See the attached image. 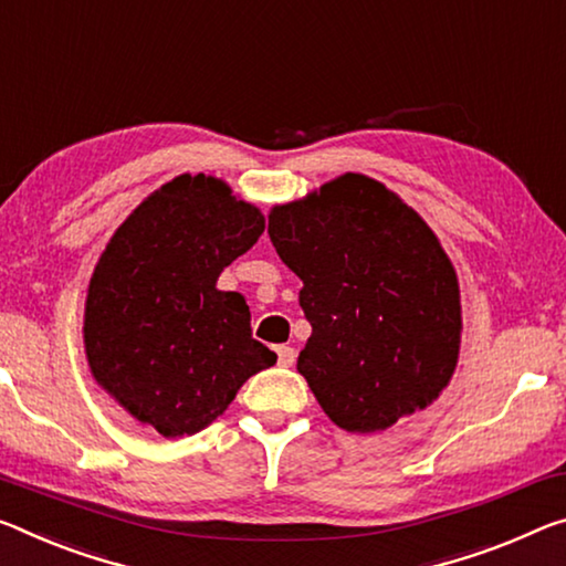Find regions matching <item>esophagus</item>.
<instances>
[{"label": "esophagus", "mask_w": 566, "mask_h": 566, "mask_svg": "<svg viewBox=\"0 0 566 566\" xmlns=\"http://www.w3.org/2000/svg\"><path fill=\"white\" fill-rule=\"evenodd\" d=\"M294 357H297V353H294V347H290V345L276 347V360H280L282 367H292L294 365Z\"/></svg>", "instance_id": "esophagus-1"}]
</instances>
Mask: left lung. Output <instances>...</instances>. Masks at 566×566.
<instances>
[{
	"mask_svg": "<svg viewBox=\"0 0 566 566\" xmlns=\"http://www.w3.org/2000/svg\"><path fill=\"white\" fill-rule=\"evenodd\" d=\"M269 239L304 282L312 335L297 370L332 423L373 433L438 398L459 363V280L408 203L345 174L274 206Z\"/></svg>",
	"mask_w": 566,
	"mask_h": 566,
	"instance_id": "left-lung-1",
	"label": "left lung"
}]
</instances>
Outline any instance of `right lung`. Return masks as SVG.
Returning <instances> with one entry per match:
<instances>
[{"instance_id":"right-lung-1","label":"right lung","mask_w":566,"mask_h":566,"mask_svg":"<svg viewBox=\"0 0 566 566\" xmlns=\"http://www.w3.org/2000/svg\"><path fill=\"white\" fill-rule=\"evenodd\" d=\"M264 231L259 209L211 176H178L115 231L90 280L85 353L95 380L160 436L199 433L276 355L249 304L217 280Z\"/></svg>"}]
</instances>
